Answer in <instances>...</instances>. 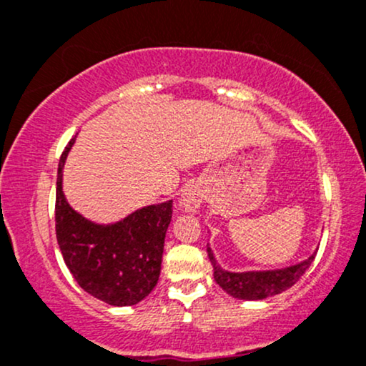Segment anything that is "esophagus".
<instances>
[{"label":"esophagus","mask_w":366,"mask_h":366,"mask_svg":"<svg viewBox=\"0 0 366 366\" xmlns=\"http://www.w3.org/2000/svg\"><path fill=\"white\" fill-rule=\"evenodd\" d=\"M202 200H204V195H202L200 188L197 184H188V187H184L179 204L188 212H197V209L202 205Z\"/></svg>","instance_id":"esophagus-1"}]
</instances>
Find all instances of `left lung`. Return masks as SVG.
<instances>
[{"instance_id":"left-lung-1","label":"left lung","mask_w":366,"mask_h":366,"mask_svg":"<svg viewBox=\"0 0 366 366\" xmlns=\"http://www.w3.org/2000/svg\"><path fill=\"white\" fill-rule=\"evenodd\" d=\"M209 259L214 265V279L227 295L238 300H264L290 290L300 277L310 267L317 253L302 264L291 265L286 269L265 270V272H227L216 264L212 250L207 248Z\"/></svg>"}]
</instances>
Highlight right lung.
I'll use <instances>...</instances> for the list:
<instances>
[{
    "label": "right lung",
    "instance_id": "right-lung-1",
    "mask_svg": "<svg viewBox=\"0 0 366 366\" xmlns=\"http://www.w3.org/2000/svg\"><path fill=\"white\" fill-rule=\"evenodd\" d=\"M73 142H68L61 154L56 182L59 250L81 290L107 305L130 307L157 285L173 202L149 205L111 226L87 221L68 205L61 190L63 164Z\"/></svg>",
    "mask_w": 366,
    "mask_h": 366
}]
</instances>
